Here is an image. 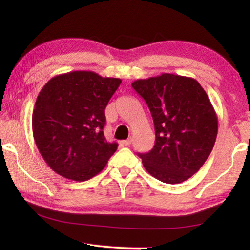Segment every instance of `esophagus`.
Returning <instances> with one entry per match:
<instances>
[{"label": "esophagus", "mask_w": 250, "mask_h": 250, "mask_svg": "<svg viewBox=\"0 0 250 250\" xmlns=\"http://www.w3.org/2000/svg\"><path fill=\"white\" fill-rule=\"evenodd\" d=\"M122 143V146H129L131 143H132V139H126V140H124L121 142Z\"/></svg>", "instance_id": "obj_1"}]
</instances>
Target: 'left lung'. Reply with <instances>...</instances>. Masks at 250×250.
Instances as JSON below:
<instances>
[{
    "label": "left lung",
    "instance_id": "obj_1",
    "mask_svg": "<svg viewBox=\"0 0 250 250\" xmlns=\"http://www.w3.org/2000/svg\"><path fill=\"white\" fill-rule=\"evenodd\" d=\"M153 118L155 143L138 153L150 174L177 184L200 170L213 150L218 121L208 96L195 79L162 74L132 83Z\"/></svg>",
    "mask_w": 250,
    "mask_h": 250
}]
</instances>
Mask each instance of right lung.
I'll list each match as a JSON object with an SVG mask.
<instances>
[{
  "mask_svg": "<svg viewBox=\"0 0 250 250\" xmlns=\"http://www.w3.org/2000/svg\"><path fill=\"white\" fill-rule=\"evenodd\" d=\"M121 79L77 70L55 76L37 96L33 135L57 174L83 182L104 170L118 143L105 140L104 109Z\"/></svg>",
  "mask_w": 250,
  "mask_h": 250,
  "instance_id": "add662e5",
  "label": "right lung"
}]
</instances>
